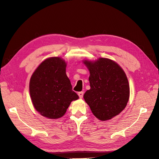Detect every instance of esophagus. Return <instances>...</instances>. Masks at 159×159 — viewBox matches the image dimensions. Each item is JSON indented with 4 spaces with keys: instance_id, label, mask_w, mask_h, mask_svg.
<instances>
[{
    "instance_id": "obj_1",
    "label": "esophagus",
    "mask_w": 159,
    "mask_h": 159,
    "mask_svg": "<svg viewBox=\"0 0 159 159\" xmlns=\"http://www.w3.org/2000/svg\"><path fill=\"white\" fill-rule=\"evenodd\" d=\"M84 91H80V92H79V93H78V95H79L80 98H83V97H84Z\"/></svg>"
}]
</instances>
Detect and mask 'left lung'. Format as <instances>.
I'll list each match as a JSON object with an SVG mask.
<instances>
[{
    "label": "left lung",
    "instance_id": "1",
    "mask_svg": "<svg viewBox=\"0 0 159 159\" xmlns=\"http://www.w3.org/2000/svg\"><path fill=\"white\" fill-rule=\"evenodd\" d=\"M84 64L90 73V89L84 95L85 102L98 119H111L122 111L129 101L126 74L116 62L107 58L85 60Z\"/></svg>",
    "mask_w": 159,
    "mask_h": 159
}]
</instances>
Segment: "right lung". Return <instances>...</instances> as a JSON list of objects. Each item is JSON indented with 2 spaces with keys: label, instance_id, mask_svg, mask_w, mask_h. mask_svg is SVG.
Returning <instances> with one entry per match:
<instances>
[{
  "label": "right lung",
  "instance_id": "add662e5",
  "mask_svg": "<svg viewBox=\"0 0 159 159\" xmlns=\"http://www.w3.org/2000/svg\"><path fill=\"white\" fill-rule=\"evenodd\" d=\"M66 68L65 61L60 57H50L42 62L31 77L32 102L42 116L58 119L66 113L72 101L79 98L72 90Z\"/></svg>",
  "mask_w": 159,
  "mask_h": 159
}]
</instances>
